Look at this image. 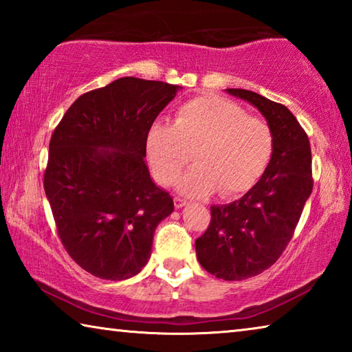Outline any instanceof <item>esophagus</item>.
I'll return each mask as SVG.
<instances>
[{
	"instance_id": "obj_1",
	"label": "esophagus",
	"mask_w": 352,
	"mask_h": 352,
	"mask_svg": "<svg viewBox=\"0 0 352 352\" xmlns=\"http://www.w3.org/2000/svg\"><path fill=\"white\" fill-rule=\"evenodd\" d=\"M174 205H175V208H178V210H180V208L188 205V201L180 199V197H174Z\"/></svg>"
}]
</instances>
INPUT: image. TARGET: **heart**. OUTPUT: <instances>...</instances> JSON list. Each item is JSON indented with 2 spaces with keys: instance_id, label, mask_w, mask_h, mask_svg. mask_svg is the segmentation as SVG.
<instances>
[{
  "instance_id": "b5f03b06",
  "label": "heart",
  "mask_w": 352,
  "mask_h": 352,
  "mask_svg": "<svg viewBox=\"0 0 352 352\" xmlns=\"http://www.w3.org/2000/svg\"><path fill=\"white\" fill-rule=\"evenodd\" d=\"M147 157L155 177L182 192L205 195L217 189L223 197L245 192L269 166L275 138L265 119L250 116L228 99L208 96L178 107L172 126L155 122L147 133Z\"/></svg>"
}]
</instances>
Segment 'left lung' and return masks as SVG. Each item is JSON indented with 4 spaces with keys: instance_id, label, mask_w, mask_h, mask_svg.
Returning a JSON list of instances; mask_svg holds the SVG:
<instances>
[{
    "instance_id": "obj_1",
    "label": "left lung",
    "mask_w": 352,
    "mask_h": 352,
    "mask_svg": "<svg viewBox=\"0 0 352 352\" xmlns=\"http://www.w3.org/2000/svg\"><path fill=\"white\" fill-rule=\"evenodd\" d=\"M226 91L253 104L275 138L261 180L239 200L211 206V222L195 241L197 259L208 273L242 281L270 269L289 245L312 192V155L305 129L287 107L241 88Z\"/></svg>"
}]
</instances>
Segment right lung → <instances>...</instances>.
<instances>
[{"label":"right lung","instance_id":"right-lung-1","mask_svg":"<svg viewBox=\"0 0 352 352\" xmlns=\"http://www.w3.org/2000/svg\"><path fill=\"white\" fill-rule=\"evenodd\" d=\"M178 85L121 77L74 100L50 141L43 186L77 265L121 281L147 264L174 200L144 163L148 129Z\"/></svg>","mask_w":352,"mask_h":352}]
</instances>
